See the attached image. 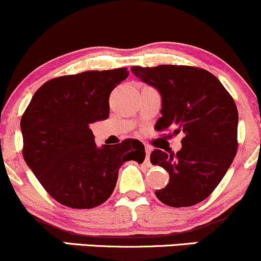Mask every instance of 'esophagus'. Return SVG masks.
<instances>
[{
  "instance_id": "esophagus-1",
  "label": "esophagus",
  "mask_w": 261,
  "mask_h": 261,
  "mask_svg": "<svg viewBox=\"0 0 261 261\" xmlns=\"http://www.w3.org/2000/svg\"><path fill=\"white\" fill-rule=\"evenodd\" d=\"M149 154H151V148H149L148 146H146V158H145L146 163H148L149 162Z\"/></svg>"
}]
</instances>
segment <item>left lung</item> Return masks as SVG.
I'll list each match as a JSON object with an SVG mask.
<instances>
[{"mask_svg": "<svg viewBox=\"0 0 261 261\" xmlns=\"http://www.w3.org/2000/svg\"><path fill=\"white\" fill-rule=\"evenodd\" d=\"M131 71L153 87L162 98L155 128L184 134L181 149H154L151 163L168 172L169 182L155 190L172 207H188L205 200L222 180L234 160L238 110L222 83L208 71L191 66H134Z\"/></svg>", "mask_w": 261, "mask_h": 261, "instance_id": "1", "label": "left lung"}]
</instances>
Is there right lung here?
Listing matches in <instances>:
<instances>
[{
  "instance_id": "1",
  "label": "right lung",
  "mask_w": 261,
  "mask_h": 261,
  "mask_svg": "<svg viewBox=\"0 0 261 261\" xmlns=\"http://www.w3.org/2000/svg\"><path fill=\"white\" fill-rule=\"evenodd\" d=\"M128 76L126 68L86 71L45 82L20 120L23 157L45 190L72 208L107 201L125 162L145 160V146L127 139L95 145L91 124L109 116V95Z\"/></svg>"
}]
</instances>
